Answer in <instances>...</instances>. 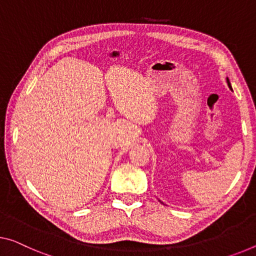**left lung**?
Returning a JSON list of instances; mask_svg holds the SVG:
<instances>
[{"label": "left lung", "mask_w": 256, "mask_h": 256, "mask_svg": "<svg viewBox=\"0 0 256 256\" xmlns=\"http://www.w3.org/2000/svg\"><path fill=\"white\" fill-rule=\"evenodd\" d=\"M228 84H229V88L232 90V88H231V84H230V82H229V78H228Z\"/></svg>", "instance_id": "8db88e82"}]
</instances>
